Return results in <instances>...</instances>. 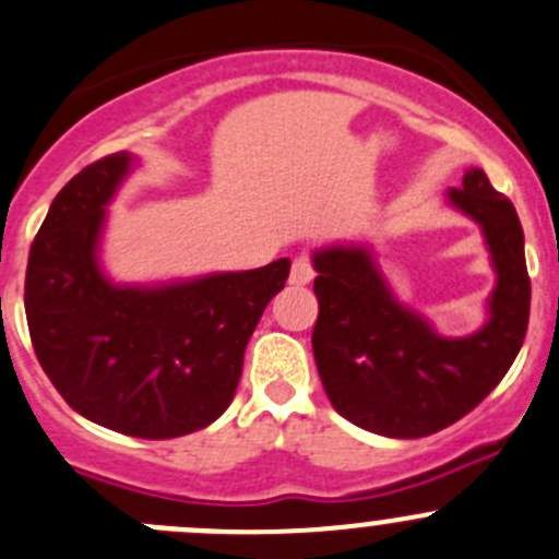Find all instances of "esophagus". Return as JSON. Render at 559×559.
Masks as SVG:
<instances>
[{"instance_id": "obj_1", "label": "esophagus", "mask_w": 559, "mask_h": 559, "mask_svg": "<svg viewBox=\"0 0 559 559\" xmlns=\"http://www.w3.org/2000/svg\"><path fill=\"white\" fill-rule=\"evenodd\" d=\"M313 275H317V273H313L311 259H308L306 253H300V257H295V262H292V273H289V281H292V284L306 286V284H311Z\"/></svg>"}]
</instances>
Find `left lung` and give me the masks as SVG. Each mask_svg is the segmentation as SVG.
I'll return each instance as SVG.
<instances>
[{"mask_svg": "<svg viewBox=\"0 0 559 559\" xmlns=\"http://www.w3.org/2000/svg\"><path fill=\"white\" fill-rule=\"evenodd\" d=\"M448 199L484 226L497 270L491 317L475 335L442 338L399 306L366 248L313 257L319 379L335 412L373 435L417 440L462 420L500 384L527 335L530 275L511 199L480 169H469Z\"/></svg>", "mask_w": 559, "mask_h": 559, "instance_id": "8db88e82", "label": "left lung"}]
</instances>
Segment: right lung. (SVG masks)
I'll return each mask as SVG.
<instances>
[{"label": "right lung", "mask_w": 559, "mask_h": 559, "mask_svg": "<svg viewBox=\"0 0 559 559\" xmlns=\"http://www.w3.org/2000/svg\"><path fill=\"white\" fill-rule=\"evenodd\" d=\"M133 155L81 169L29 248L24 306L43 371L79 415L139 440L204 429L235 399L248 338L289 259L246 273L135 289L97 270L103 210Z\"/></svg>", "instance_id": "right-lung-1"}]
</instances>
